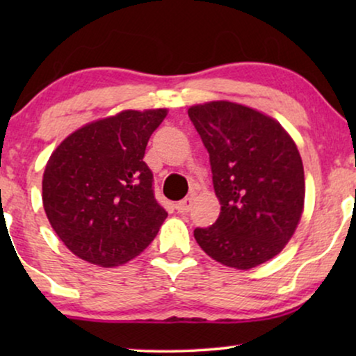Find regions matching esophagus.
I'll use <instances>...</instances> for the list:
<instances>
[{
    "label": "esophagus",
    "mask_w": 356,
    "mask_h": 356,
    "mask_svg": "<svg viewBox=\"0 0 356 356\" xmlns=\"http://www.w3.org/2000/svg\"><path fill=\"white\" fill-rule=\"evenodd\" d=\"M191 207H193V197H186V199H183V201H179L177 204V211L181 212V213L189 212V211H191Z\"/></svg>",
    "instance_id": "obj_1"
}]
</instances>
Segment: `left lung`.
Instances as JSON below:
<instances>
[{
	"instance_id": "obj_1",
	"label": "left lung",
	"mask_w": 356,
	"mask_h": 356,
	"mask_svg": "<svg viewBox=\"0 0 356 356\" xmlns=\"http://www.w3.org/2000/svg\"><path fill=\"white\" fill-rule=\"evenodd\" d=\"M211 159L220 216L196 228L197 245L223 266L251 269L272 259L296 230L305 204L300 152L279 121L233 102L188 110Z\"/></svg>"
}]
</instances>
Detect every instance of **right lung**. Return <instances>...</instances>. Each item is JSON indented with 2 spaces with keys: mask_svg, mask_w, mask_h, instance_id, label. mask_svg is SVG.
<instances>
[{
  "mask_svg": "<svg viewBox=\"0 0 356 356\" xmlns=\"http://www.w3.org/2000/svg\"><path fill=\"white\" fill-rule=\"evenodd\" d=\"M167 110H124L67 136L48 160L42 199L53 230L90 264H124L147 248L167 211L144 162Z\"/></svg>",
  "mask_w": 356,
  "mask_h": 356,
  "instance_id": "obj_1",
  "label": "right lung"
}]
</instances>
